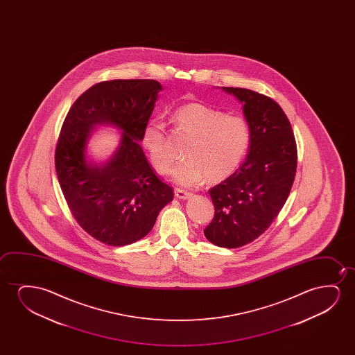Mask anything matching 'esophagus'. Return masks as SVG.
I'll return each instance as SVG.
<instances>
[{"instance_id":"34e87169","label":"esophagus","mask_w":355,"mask_h":355,"mask_svg":"<svg viewBox=\"0 0 355 355\" xmlns=\"http://www.w3.org/2000/svg\"><path fill=\"white\" fill-rule=\"evenodd\" d=\"M175 196L177 198V199L185 200L189 199L190 196H191V194L188 193V191H185V190L175 189Z\"/></svg>"}]
</instances>
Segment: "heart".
I'll return each mask as SVG.
<instances>
[{
    "mask_svg": "<svg viewBox=\"0 0 355 355\" xmlns=\"http://www.w3.org/2000/svg\"><path fill=\"white\" fill-rule=\"evenodd\" d=\"M173 119L191 137L185 146V160L171 171V177L177 184L191 188L206 180L216 183L233 175L246 155L251 141L245 119L225 115L202 103L177 107ZM141 141L154 168L160 175L168 173L175 156L168 146L165 123L157 119L148 122Z\"/></svg>",
    "mask_w": 355,
    "mask_h": 355,
    "instance_id": "1",
    "label": "heart"
}]
</instances>
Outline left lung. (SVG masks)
<instances>
[{"instance_id": "1", "label": "left lung", "mask_w": 355, "mask_h": 355, "mask_svg": "<svg viewBox=\"0 0 355 355\" xmlns=\"http://www.w3.org/2000/svg\"><path fill=\"white\" fill-rule=\"evenodd\" d=\"M243 104L251 141L246 160L209 189L214 217L205 228L209 243L238 248L262 235L286 202L296 175L291 123L272 98L251 89L222 87Z\"/></svg>"}]
</instances>
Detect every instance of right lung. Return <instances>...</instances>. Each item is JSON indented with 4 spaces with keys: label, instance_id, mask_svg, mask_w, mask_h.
<instances>
[{
    "label": "right lung",
    "instance_id": "obj_1",
    "mask_svg": "<svg viewBox=\"0 0 355 355\" xmlns=\"http://www.w3.org/2000/svg\"><path fill=\"white\" fill-rule=\"evenodd\" d=\"M160 83L112 80L88 88L64 120L55 148V171L80 227L101 243L125 246L150 232L173 191L156 177L139 141L155 107ZM112 125L122 135L103 164L87 159L92 128Z\"/></svg>",
    "mask_w": 355,
    "mask_h": 355
}]
</instances>
